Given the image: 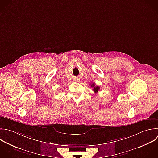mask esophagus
I'll return each instance as SVG.
<instances>
[{"label":"esophagus","instance_id":"esophagus-1","mask_svg":"<svg viewBox=\"0 0 158 158\" xmlns=\"http://www.w3.org/2000/svg\"><path fill=\"white\" fill-rule=\"evenodd\" d=\"M75 81H79V79H76V80H75Z\"/></svg>","mask_w":158,"mask_h":158}]
</instances>
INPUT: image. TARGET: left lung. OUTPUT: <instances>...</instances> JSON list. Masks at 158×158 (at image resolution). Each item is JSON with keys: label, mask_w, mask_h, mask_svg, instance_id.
Instances as JSON below:
<instances>
[{"label": "left lung", "mask_w": 158, "mask_h": 158, "mask_svg": "<svg viewBox=\"0 0 158 158\" xmlns=\"http://www.w3.org/2000/svg\"><path fill=\"white\" fill-rule=\"evenodd\" d=\"M91 86L92 87V88H93V91H94V93H98V91L99 90V89H100V88H99V86H95V84L93 83H92L91 85Z\"/></svg>", "instance_id": "obj_1"}]
</instances>
